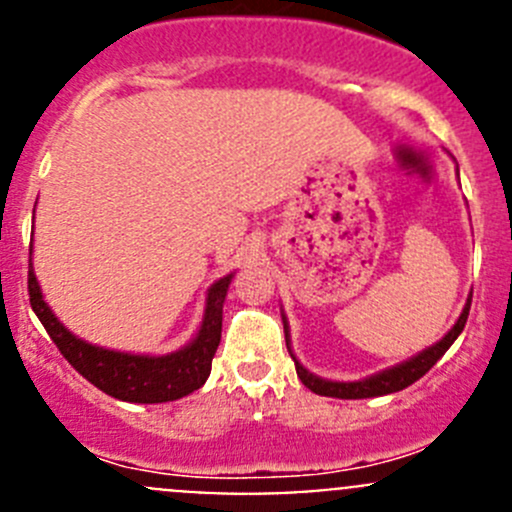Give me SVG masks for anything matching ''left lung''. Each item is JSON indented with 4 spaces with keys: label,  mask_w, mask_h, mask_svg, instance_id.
Masks as SVG:
<instances>
[{
    "label": "left lung",
    "mask_w": 512,
    "mask_h": 512,
    "mask_svg": "<svg viewBox=\"0 0 512 512\" xmlns=\"http://www.w3.org/2000/svg\"><path fill=\"white\" fill-rule=\"evenodd\" d=\"M471 299H473V294H468L466 307H463L461 317H458L456 324L448 329L446 337L438 339L436 344H431V347L423 349V352H418L416 356H411V359L401 361V364H396V366H389V369H381L379 374H371V376H366V379H359V381L322 379V376H317V374H312L309 369H304V366L297 361V356H294L292 347H289V324H287L285 314H282L287 349H289V354H292L294 366H297V376L302 379V384L307 386L309 391H314V394L332 396V399H374V396L396 394V391L406 389V386H411L414 381L421 379V376L426 374V371L431 369V366L448 352V347L456 342L458 334H461L463 327H466L468 312H471Z\"/></svg>",
    "instance_id": "8db88e82"
}]
</instances>
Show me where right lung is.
Wrapping results in <instances>:
<instances>
[{"label":"right lung","mask_w":512,"mask_h":512,"mask_svg":"<svg viewBox=\"0 0 512 512\" xmlns=\"http://www.w3.org/2000/svg\"><path fill=\"white\" fill-rule=\"evenodd\" d=\"M232 277L235 272L210 285L198 334L178 352L158 356L116 352V349L98 347L69 332L44 302L32 260H29V302L39 322L49 332L51 342L96 389L113 399L131 401V404H165V401L193 394L208 381L213 356L220 344V332H223V304Z\"/></svg>","instance_id":"add662e5"}]
</instances>
